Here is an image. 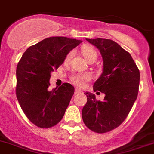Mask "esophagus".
<instances>
[{"instance_id":"1","label":"esophagus","mask_w":154,"mask_h":154,"mask_svg":"<svg viewBox=\"0 0 154 154\" xmlns=\"http://www.w3.org/2000/svg\"><path fill=\"white\" fill-rule=\"evenodd\" d=\"M82 91H80L79 89H75V92H74V94H82Z\"/></svg>"}]
</instances>
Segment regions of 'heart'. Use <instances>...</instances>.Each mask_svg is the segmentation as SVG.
<instances>
[{
	"label": "heart",
	"mask_w": 154,
	"mask_h": 154,
	"mask_svg": "<svg viewBox=\"0 0 154 154\" xmlns=\"http://www.w3.org/2000/svg\"><path fill=\"white\" fill-rule=\"evenodd\" d=\"M81 53H82L83 56L85 58L87 61H90L91 60H96L97 57V52L96 49L93 47L90 46V45H84L81 48ZM72 56H73V52H70L68 54L66 57L65 61L68 62L69 60L71 59ZM91 79V75L89 74H77L73 77L72 78V81L74 84L79 87H84L85 83Z\"/></svg>",
	"instance_id": "obj_1"
}]
</instances>
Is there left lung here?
<instances>
[{"label":"left lung","instance_id":"obj_1","mask_svg":"<svg viewBox=\"0 0 154 154\" xmlns=\"http://www.w3.org/2000/svg\"><path fill=\"white\" fill-rule=\"evenodd\" d=\"M100 51L103 72L94 84V91L105 94L103 101L87 92V101L82 110L84 123L99 134L108 132L124 122L137 100L140 71L132 57L112 40L86 39Z\"/></svg>","mask_w":154,"mask_h":154}]
</instances>
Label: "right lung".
I'll list each match as a JSON object with an SVG mask.
<instances>
[{
  "label": "right lung",
  "mask_w": 154,
  "mask_h": 154,
  "mask_svg": "<svg viewBox=\"0 0 154 154\" xmlns=\"http://www.w3.org/2000/svg\"><path fill=\"white\" fill-rule=\"evenodd\" d=\"M81 42L66 37H48L27 48L17 63V97L23 113L37 127H51L63 118L74 87L64 83L49 91L51 73Z\"/></svg>",
  "instance_id": "add662e5"
}]
</instances>
